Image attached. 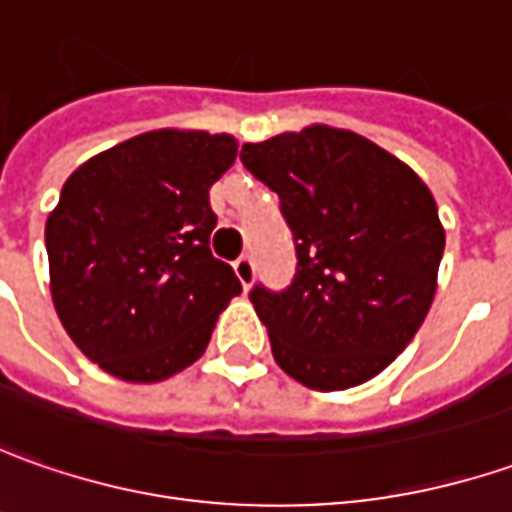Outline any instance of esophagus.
<instances>
[{
    "mask_svg": "<svg viewBox=\"0 0 512 512\" xmlns=\"http://www.w3.org/2000/svg\"><path fill=\"white\" fill-rule=\"evenodd\" d=\"M235 274H238V280L243 283V289L252 286V280H255V260H252V255H240L235 260Z\"/></svg>",
    "mask_w": 512,
    "mask_h": 512,
    "instance_id": "34e87169",
    "label": "esophagus"
}]
</instances>
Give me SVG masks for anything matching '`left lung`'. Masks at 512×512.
I'll return each instance as SVG.
<instances>
[{
    "label": "left lung",
    "mask_w": 512,
    "mask_h": 512,
    "mask_svg": "<svg viewBox=\"0 0 512 512\" xmlns=\"http://www.w3.org/2000/svg\"><path fill=\"white\" fill-rule=\"evenodd\" d=\"M240 161L277 192L294 235L289 289L249 294L277 365L314 391L377 377L436 294L445 229L431 189L374 141L326 124L243 144Z\"/></svg>",
    "instance_id": "obj_1"
}]
</instances>
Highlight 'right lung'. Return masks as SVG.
<instances>
[{"instance_id":"1","label":"right lung","mask_w":512,"mask_h":512,"mask_svg":"<svg viewBox=\"0 0 512 512\" xmlns=\"http://www.w3.org/2000/svg\"><path fill=\"white\" fill-rule=\"evenodd\" d=\"M238 141L152 130L84 161L45 226L50 294L70 340L107 374L161 382L201 357L240 280L209 252V186Z\"/></svg>"}]
</instances>
